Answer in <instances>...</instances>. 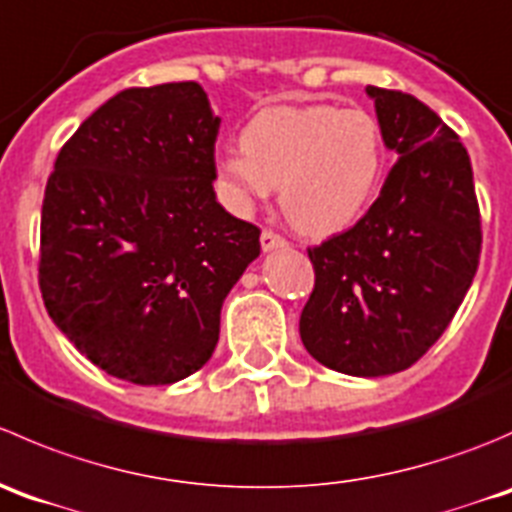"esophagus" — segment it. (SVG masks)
Returning <instances> with one entry per match:
<instances>
[{"label":"esophagus","mask_w":512,"mask_h":512,"mask_svg":"<svg viewBox=\"0 0 512 512\" xmlns=\"http://www.w3.org/2000/svg\"><path fill=\"white\" fill-rule=\"evenodd\" d=\"M286 246H288V241L283 239V236H278L276 231H271V229H263V234H261V249L263 251L286 249Z\"/></svg>","instance_id":"1"}]
</instances>
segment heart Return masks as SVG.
<instances>
[{"label": "heart", "instance_id": "b5f03b06", "mask_svg": "<svg viewBox=\"0 0 512 512\" xmlns=\"http://www.w3.org/2000/svg\"><path fill=\"white\" fill-rule=\"evenodd\" d=\"M383 134L363 109L331 104H273L258 109L241 151L219 159V181L236 206L278 201L293 229L333 236L356 224L383 176Z\"/></svg>", "mask_w": 512, "mask_h": 512}]
</instances>
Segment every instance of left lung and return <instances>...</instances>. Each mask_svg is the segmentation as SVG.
Instances as JSON below:
<instances>
[{
    "instance_id": "obj_1",
    "label": "left lung",
    "mask_w": 512,
    "mask_h": 512,
    "mask_svg": "<svg viewBox=\"0 0 512 512\" xmlns=\"http://www.w3.org/2000/svg\"><path fill=\"white\" fill-rule=\"evenodd\" d=\"M398 161L361 221L308 249L306 351L346 376L411 368L443 336L478 271L480 209L458 134L403 91L366 86Z\"/></svg>"
}]
</instances>
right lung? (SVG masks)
Listing matches in <instances>:
<instances>
[{"instance_id":"1","label":"right lung","mask_w":512,"mask_h":512,"mask_svg":"<svg viewBox=\"0 0 512 512\" xmlns=\"http://www.w3.org/2000/svg\"><path fill=\"white\" fill-rule=\"evenodd\" d=\"M221 119L196 82L111 96L62 146L47 181L39 288L59 331L136 386L199 371L221 306L261 254L258 226L216 201Z\"/></svg>"}]
</instances>
